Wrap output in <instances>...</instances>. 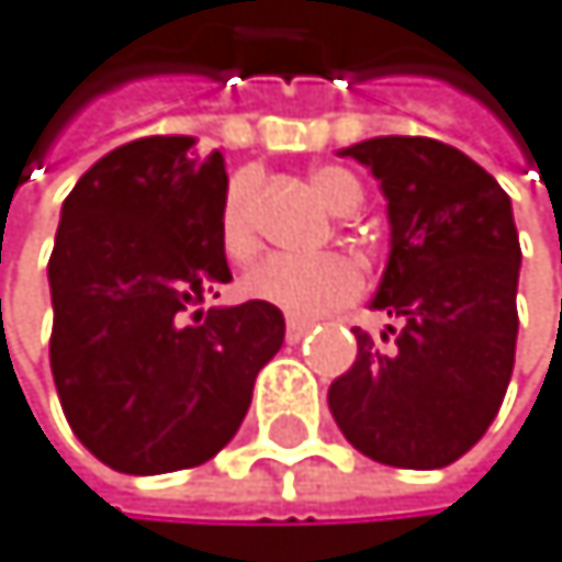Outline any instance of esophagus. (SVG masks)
<instances>
[{"instance_id":"34e87169","label":"esophagus","mask_w":562,"mask_h":562,"mask_svg":"<svg viewBox=\"0 0 562 562\" xmlns=\"http://www.w3.org/2000/svg\"><path fill=\"white\" fill-rule=\"evenodd\" d=\"M312 329L308 318H288V342H299Z\"/></svg>"}]
</instances>
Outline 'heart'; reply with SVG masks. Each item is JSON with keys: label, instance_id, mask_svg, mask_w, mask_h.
I'll list each match as a JSON object with an SVG mask.
<instances>
[{"label": "heart", "instance_id": "heart-1", "mask_svg": "<svg viewBox=\"0 0 562 562\" xmlns=\"http://www.w3.org/2000/svg\"><path fill=\"white\" fill-rule=\"evenodd\" d=\"M308 188L333 215H353L363 202L360 181L342 168H318ZM220 244L229 260H250L260 247L254 226V175L236 171L220 199ZM250 299L274 305L291 318H318L339 305H350L363 291V267L347 254L284 257L260 260L244 278Z\"/></svg>", "mask_w": 562, "mask_h": 562}]
</instances>
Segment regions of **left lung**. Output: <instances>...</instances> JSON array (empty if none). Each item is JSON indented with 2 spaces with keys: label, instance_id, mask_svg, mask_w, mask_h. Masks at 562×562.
Segmentation results:
<instances>
[{
  "label": "left lung",
  "instance_id": "1",
  "mask_svg": "<svg viewBox=\"0 0 562 562\" xmlns=\"http://www.w3.org/2000/svg\"><path fill=\"white\" fill-rule=\"evenodd\" d=\"M381 181L391 257L374 308L384 342L357 329V360L329 412L363 457L405 470L460 460L494 423L515 367L521 247L505 188L429 136H374L342 150Z\"/></svg>",
  "mask_w": 562,
  "mask_h": 562
}]
</instances>
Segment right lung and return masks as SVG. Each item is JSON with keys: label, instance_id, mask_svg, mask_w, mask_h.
<instances>
[{"label": "right lung", "instance_id": "add662e5", "mask_svg": "<svg viewBox=\"0 0 562 562\" xmlns=\"http://www.w3.org/2000/svg\"><path fill=\"white\" fill-rule=\"evenodd\" d=\"M223 154L144 136L92 164L64 199L47 263L50 374L71 432L120 474L212 460L284 342L274 305H199L233 274L220 244Z\"/></svg>", "mask_w": 562, "mask_h": 562}]
</instances>
